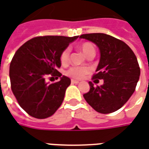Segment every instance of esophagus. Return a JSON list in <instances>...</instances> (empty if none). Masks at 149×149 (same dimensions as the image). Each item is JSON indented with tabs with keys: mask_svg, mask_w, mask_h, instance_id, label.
Instances as JSON below:
<instances>
[{
	"mask_svg": "<svg viewBox=\"0 0 149 149\" xmlns=\"http://www.w3.org/2000/svg\"><path fill=\"white\" fill-rule=\"evenodd\" d=\"M71 82L72 84H78L79 83V81H77V80H73V79H72Z\"/></svg>",
	"mask_w": 149,
	"mask_h": 149,
	"instance_id": "34e87169",
	"label": "esophagus"
}]
</instances>
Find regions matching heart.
I'll list each match as a JSON object with an SVG mask.
<instances>
[{
	"mask_svg": "<svg viewBox=\"0 0 149 149\" xmlns=\"http://www.w3.org/2000/svg\"><path fill=\"white\" fill-rule=\"evenodd\" d=\"M78 49L86 57L92 54L95 55V48L93 45L89 42H84L79 45ZM60 61L62 65H65L68 63L69 61V49H65V50H63V52L60 56ZM89 72L90 68L88 67H72L67 71V75L74 79H81Z\"/></svg>",
	"mask_w": 149,
	"mask_h": 149,
	"instance_id": "b5f03b06",
	"label": "heart"
}]
</instances>
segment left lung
<instances>
[{
    "mask_svg": "<svg viewBox=\"0 0 149 149\" xmlns=\"http://www.w3.org/2000/svg\"><path fill=\"white\" fill-rule=\"evenodd\" d=\"M80 38L98 47L100 61L93 79L104 81L100 86L89 81L90 89L84 98L100 113L117 111L131 97L139 81L141 70L136 56L128 45L108 34H83Z\"/></svg>",
    "mask_w": 149,
    "mask_h": 149,
    "instance_id": "obj_1",
    "label": "left lung"
}]
</instances>
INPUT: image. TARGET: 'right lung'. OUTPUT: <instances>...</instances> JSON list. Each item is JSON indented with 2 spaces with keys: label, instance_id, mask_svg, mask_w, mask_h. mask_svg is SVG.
<instances>
[{
  "label": "right lung",
  "instance_id": "right-lung-1",
  "mask_svg": "<svg viewBox=\"0 0 149 149\" xmlns=\"http://www.w3.org/2000/svg\"><path fill=\"white\" fill-rule=\"evenodd\" d=\"M78 37H35L21 46L13 56L9 67L12 91L20 106L31 116L47 118L61 105L71 80L57 71L61 66L60 56ZM49 75L60 77V81L46 82Z\"/></svg>",
  "mask_w": 149,
  "mask_h": 149
}]
</instances>
